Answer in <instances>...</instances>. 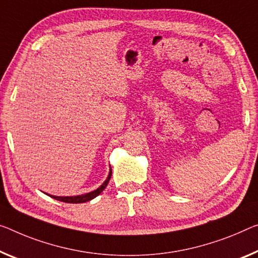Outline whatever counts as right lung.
Returning <instances> with one entry per match:
<instances>
[{
  "instance_id": "obj_1",
  "label": "right lung",
  "mask_w": 258,
  "mask_h": 258,
  "mask_svg": "<svg viewBox=\"0 0 258 258\" xmlns=\"http://www.w3.org/2000/svg\"><path fill=\"white\" fill-rule=\"evenodd\" d=\"M110 176H112V169H109L108 176H107V179L104 181V183H102L100 187L97 188L96 190H93V191L83 194V195H77V196H55V195H49V194H46V195L50 196L51 198H54V200H56V201L64 202V203H73V204L85 203V202H89L91 200H93V198H96L98 195H100V194L102 192V190H104L106 188V185L108 184Z\"/></svg>"
}]
</instances>
